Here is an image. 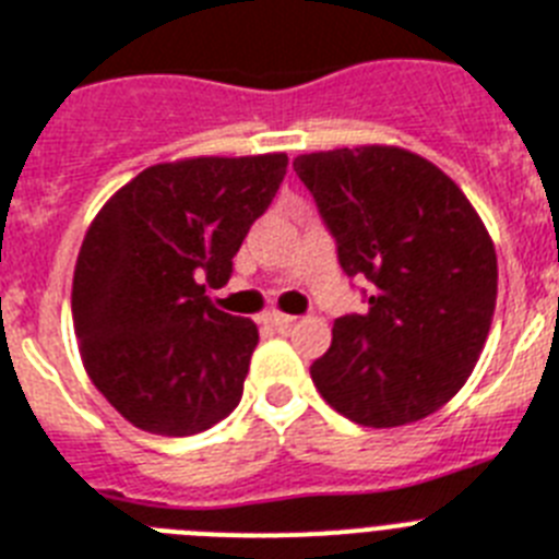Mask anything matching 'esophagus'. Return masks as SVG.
Here are the masks:
<instances>
[{
  "label": "esophagus",
  "instance_id": "1",
  "mask_svg": "<svg viewBox=\"0 0 559 559\" xmlns=\"http://www.w3.org/2000/svg\"><path fill=\"white\" fill-rule=\"evenodd\" d=\"M266 324H272L275 330H289L295 324V319L293 316H284V312H272V316H266Z\"/></svg>",
  "mask_w": 559,
  "mask_h": 559
}]
</instances>
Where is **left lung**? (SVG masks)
Instances as JSON below:
<instances>
[{"instance_id": "left-lung-1", "label": "left lung", "mask_w": 559, "mask_h": 559, "mask_svg": "<svg viewBox=\"0 0 559 559\" xmlns=\"http://www.w3.org/2000/svg\"><path fill=\"white\" fill-rule=\"evenodd\" d=\"M350 278L373 295L342 316L310 367L324 402L365 428H399L448 405L479 361L497 307L483 217L439 166L399 146L298 154Z\"/></svg>"}]
</instances>
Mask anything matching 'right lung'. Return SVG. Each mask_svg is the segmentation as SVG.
Instances as JSON below:
<instances>
[{
    "label": "right lung",
    "mask_w": 559,
    "mask_h": 559,
    "mask_svg": "<svg viewBox=\"0 0 559 559\" xmlns=\"http://www.w3.org/2000/svg\"><path fill=\"white\" fill-rule=\"evenodd\" d=\"M284 175V152L157 163L91 221L74 333L94 388L134 428L192 437L238 407L258 326L217 310L202 281H229Z\"/></svg>",
    "instance_id": "right-lung-1"
}]
</instances>
